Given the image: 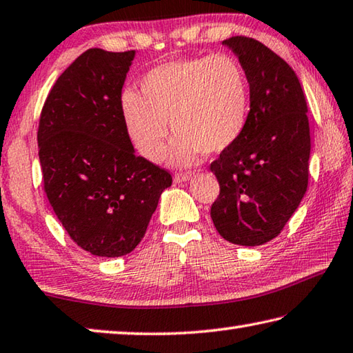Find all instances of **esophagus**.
Instances as JSON below:
<instances>
[{
    "instance_id": "1",
    "label": "esophagus",
    "mask_w": 353,
    "mask_h": 353,
    "mask_svg": "<svg viewBox=\"0 0 353 353\" xmlns=\"http://www.w3.org/2000/svg\"><path fill=\"white\" fill-rule=\"evenodd\" d=\"M191 179L190 174H183V172H177V174H174V182L176 183H182V182H188Z\"/></svg>"
}]
</instances>
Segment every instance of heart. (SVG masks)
Masks as SVG:
<instances>
[{
	"instance_id": "obj_1",
	"label": "heart",
	"mask_w": 353,
	"mask_h": 353,
	"mask_svg": "<svg viewBox=\"0 0 353 353\" xmlns=\"http://www.w3.org/2000/svg\"><path fill=\"white\" fill-rule=\"evenodd\" d=\"M248 110L247 74L230 55L162 63L145 74L142 94L126 89L120 95L128 137L146 160L162 156L170 121L176 136L168 160L176 166L193 165L202 151L216 156L234 145Z\"/></svg>"
}]
</instances>
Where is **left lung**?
<instances>
[{"instance_id": "obj_1", "label": "left lung", "mask_w": 353, "mask_h": 353, "mask_svg": "<svg viewBox=\"0 0 353 353\" xmlns=\"http://www.w3.org/2000/svg\"><path fill=\"white\" fill-rule=\"evenodd\" d=\"M222 44L245 70L250 112L238 142L210 166L221 185L211 219L225 241L254 247L276 238L307 191V103L294 70L273 50L248 37Z\"/></svg>"}]
</instances>
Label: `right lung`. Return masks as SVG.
<instances>
[{"mask_svg": "<svg viewBox=\"0 0 353 353\" xmlns=\"http://www.w3.org/2000/svg\"><path fill=\"white\" fill-rule=\"evenodd\" d=\"M136 50L81 54L49 92L38 148L44 191L77 245L101 258L131 253L143 239L168 171L136 156L120 95Z\"/></svg>", "mask_w": 353, "mask_h": 353, "instance_id": "1", "label": "right lung"}]
</instances>
